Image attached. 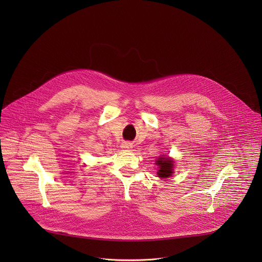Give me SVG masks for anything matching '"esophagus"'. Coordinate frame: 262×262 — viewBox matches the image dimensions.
<instances>
[{
	"label": "esophagus",
	"mask_w": 262,
	"mask_h": 262,
	"mask_svg": "<svg viewBox=\"0 0 262 262\" xmlns=\"http://www.w3.org/2000/svg\"><path fill=\"white\" fill-rule=\"evenodd\" d=\"M121 148H123V149H129V148H132V143H129V142H123V143L121 144Z\"/></svg>",
	"instance_id": "34e87169"
}]
</instances>
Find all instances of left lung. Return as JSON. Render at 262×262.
<instances>
[{
    "label": "left lung",
    "instance_id": "1",
    "mask_svg": "<svg viewBox=\"0 0 262 262\" xmlns=\"http://www.w3.org/2000/svg\"><path fill=\"white\" fill-rule=\"evenodd\" d=\"M157 165H159V172L158 175L161 178L169 177L173 174V161L169 160L168 158H159V161H157Z\"/></svg>",
    "mask_w": 262,
    "mask_h": 262
}]
</instances>
